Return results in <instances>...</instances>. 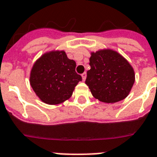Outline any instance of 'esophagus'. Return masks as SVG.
<instances>
[{"instance_id":"esophagus-1","label":"esophagus","mask_w":157,"mask_h":157,"mask_svg":"<svg viewBox=\"0 0 157 157\" xmlns=\"http://www.w3.org/2000/svg\"><path fill=\"white\" fill-rule=\"evenodd\" d=\"M81 76H82V79H83V81H85L86 79V72H84V73L81 74Z\"/></svg>"}]
</instances>
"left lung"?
I'll use <instances>...</instances> for the list:
<instances>
[{
    "instance_id": "1",
    "label": "left lung",
    "mask_w": 157,
    "mask_h": 157,
    "mask_svg": "<svg viewBox=\"0 0 157 157\" xmlns=\"http://www.w3.org/2000/svg\"><path fill=\"white\" fill-rule=\"evenodd\" d=\"M86 84L95 98L113 103L126 98L134 83L130 64L113 50H99L90 58Z\"/></svg>"
}]
</instances>
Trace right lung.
Segmentation results:
<instances>
[{
    "instance_id": "right-lung-1",
    "label": "right lung",
    "mask_w": 157,
    "mask_h": 157,
    "mask_svg": "<svg viewBox=\"0 0 157 157\" xmlns=\"http://www.w3.org/2000/svg\"><path fill=\"white\" fill-rule=\"evenodd\" d=\"M76 62L64 51L45 54L33 66L30 84L36 94L47 104H59L68 99L82 77L75 71Z\"/></svg>"
}]
</instances>
